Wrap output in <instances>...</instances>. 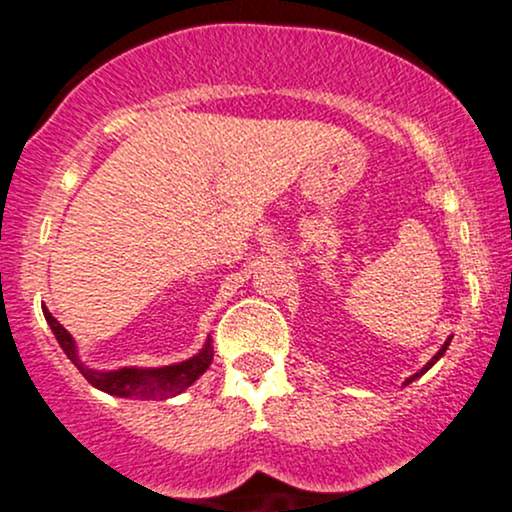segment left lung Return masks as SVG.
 Listing matches in <instances>:
<instances>
[{"label": "left lung", "mask_w": 512, "mask_h": 512, "mask_svg": "<svg viewBox=\"0 0 512 512\" xmlns=\"http://www.w3.org/2000/svg\"><path fill=\"white\" fill-rule=\"evenodd\" d=\"M448 346H450V339H445V344H443V346H440V349H438V354H436V356H433V358H431V361H428V363H426V366L419 370V373L409 375V378H407V380H404V387H407L409 383H414V380H416V378H421V375H424L428 368H433V366H436V363L440 361V356H443V354H445V351H448Z\"/></svg>", "instance_id": "obj_1"}]
</instances>
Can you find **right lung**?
<instances>
[{"instance_id":"obj_1","label":"right lung","mask_w":512,"mask_h":512,"mask_svg":"<svg viewBox=\"0 0 512 512\" xmlns=\"http://www.w3.org/2000/svg\"><path fill=\"white\" fill-rule=\"evenodd\" d=\"M45 320H48L52 334H55L57 344L62 346V351L67 354L69 361L79 368V373L91 383L96 390L108 392L113 397H125V399H168L180 395L190 387L199 375L207 373L211 366V358H214V346H211V337H207L202 349L195 356L185 358L180 363H170V366L161 368H137V366H125L117 370H96L86 366L81 361L79 349H76L74 337L57 322V317H52L48 308H43Z\"/></svg>"}]
</instances>
